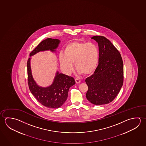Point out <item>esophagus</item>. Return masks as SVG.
Listing matches in <instances>:
<instances>
[{"label": "esophagus", "mask_w": 146, "mask_h": 146, "mask_svg": "<svg viewBox=\"0 0 146 146\" xmlns=\"http://www.w3.org/2000/svg\"><path fill=\"white\" fill-rule=\"evenodd\" d=\"M75 82H76V84H79V83H80V80L79 79H78V78H76V79H75Z\"/></svg>", "instance_id": "obj_1"}]
</instances>
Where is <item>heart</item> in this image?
Instances as JSON below:
<instances>
[{
    "instance_id": "b5f03b06",
    "label": "heart",
    "mask_w": 146,
    "mask_h": 146,
    "mask_svg": "<svg viewBox=\"0 0 146 146\" xmlns=\"http://www.w3.org/2000/svg\"><path fill=\"white\" fill-rule=\"evenodd\" d=\"M64 53L59 55V62L62 69L68 74L73 71L74 62L75 69L84 75L92 74L97 67L99 50L93 42H70L64 47Z\"/></svg>"
}]
</instances>
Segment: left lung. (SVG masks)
<instances>
[{
	"label": "left lung",
	"instance_id": "8db88e82",
	"mask_svg": "<svg viewBox=\"0 0 146 146\" xmlns=\"http://www.w3.org/2000/svg\"><path fill=\"white\" fill-rule=\"evenodd\" d=\"M97 42L99 60L94 74L85 80L87 100L95 105L107 104L115 99L123 86V66L119 52L105 37L94 36Z\"/></svg>",
	"mask_w": 146,
	"mask_h": 146
}]
</instances>
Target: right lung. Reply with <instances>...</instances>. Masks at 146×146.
<instances>
[{
  "label": "right lung",
  "mask_w": 146,
  "mask_h": 146,
  "mask_svg": "<svg viewBox=\"0 0 146 146\" xmlns=\"http://www.w3.org/2000/svg\"><path fill=\"white\" fill-rule=\"evenodd\" d=\"M60 42L57 39L46 38L41 41L31 52V56L38 52L46 50L55 51ZM30 58L27 62L28 84L29 88L32 94L41 105L49 108H58L61 107L66 101L68 96L70 88L75 84V82L72 77L57 72L54 82L50 86L42 88L38 86L34 80L31 74Z\"/></svg>",
  "instance_id": "obj_1"
}]
</instances>
